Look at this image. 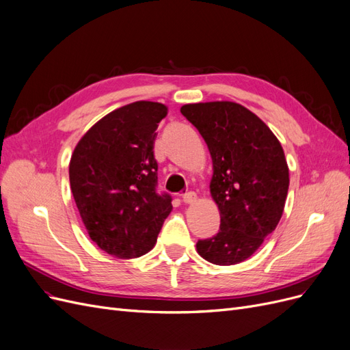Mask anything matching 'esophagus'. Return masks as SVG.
<instances>
[{
	"label": "esophagus",
	"mask_w": 350,
	"mask_h": 350,
	"mask_svg": "<svg viewBox=\"0 0 350 350\" xmlns=\"http://www.w3.org/2000/svg\"><path fill=\"white\" fill-rule=\"evenodd\" d=\"M198 200V195L195 193V191H187L186 195H183V202L186 205H191L195 204V202Z\"/></svg>",
	"instance_id": "obj_1"
}]
</instances>
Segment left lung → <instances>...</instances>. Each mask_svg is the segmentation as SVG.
Here are the masks:
<instances>
[{
  "label": "left lung",
  "mask_w": 350,
  "mask_h": 350,
  "mask_svg": "<svg viewBox=\"0 0 350 350\" xmlns=\"http://www.w3.org/2000/svg\"><path fill=\"white\" fill-rule=\"evenodd\" d=\"M180 111L208 145L211 196L221 215L219 232L199 240L196 250L213 265L241 263L284 213L289 187L284 148L260 118L234 101L191 103Z\"/></svg>",
  "instance_id": "left-lung-1"
}]
</instances>
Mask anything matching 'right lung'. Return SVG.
Here are the masks:
<instances>
[{
	"label": "right lung",
	"mask_w": 350,
	"mask_h": 350,
	"mask_svg": "<svg viewBox=\"0 0 350 350\" xmlns=\"http://www.w3.org/2000/svg\"><path fill=\"white\" fill-rule=\"evenodd\" d=\"M167 110L141 100L110 111L71 155L70 185L84 227L101 250L118 258L148 253L173 209L170 195L155 191V129Z\"/></svg>",
	"instance_id": "1"
}]
</instances>
